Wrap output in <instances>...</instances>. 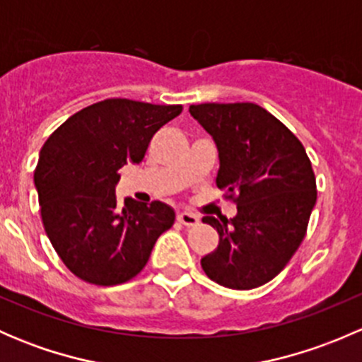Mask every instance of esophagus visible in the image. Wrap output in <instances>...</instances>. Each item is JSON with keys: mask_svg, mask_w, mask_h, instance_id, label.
Segmentation results:
<instances>
[{"mask_svg": "<svg viewBox=\"0 0 362 362\" xmlns=\"http://www.w3.org/2000/svg\"><path fill=\"white\" fill-rule=\"evenodd\" d=\"M177 221L182 226H196L199 222V218L198 215L191 214V211H180V214H177Z\"/></svg>", "mask_w": 362, "mask_h": 362, "instance_id": "1", "label": "esophagus"}]
</instances>
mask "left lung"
I'll list each match as a JSON object with an SVG mask.
<instances>
[{
    "instance_id": "8db88e82",
    "label": "left lung",
    "mask_w": 362,
    "mask_h": 362,
    "mask_svg": "<svg viewBox=\"0 0 362 362\" xmlns=\"http://www.w3.org/2000/svg\"><path fill=\"white\" fill-rule=\"evenodd\" d=\"M191 115L218 151L217 187L236 203L233 218L203 217L218 245L202 259L206 276L229 289H254L275 279L308 228L317 202L312 163L301 141L255 103H203Z\"/></svg>"
}]
</instances>
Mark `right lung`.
<instances>
[{
    "instance_id": "add662e5",
    "label": "right lung",
    "mask_w": 362,
    "mask_h": 362,
    "mask_svg": "<svg viewBox=\"0 0 362 362\" xmlns=\"http://www.w3.org/2000/svg\"><path fill=\"white\" fill-rule=\"evenodd\" d=\"M182 105L112 98L76 112L40 151L35 170L43 228L61 261L94 286L136 276L175 222L166 203L115 198L119 170L141 163L152 136Z\"/></svg>"
}]
</instances>
